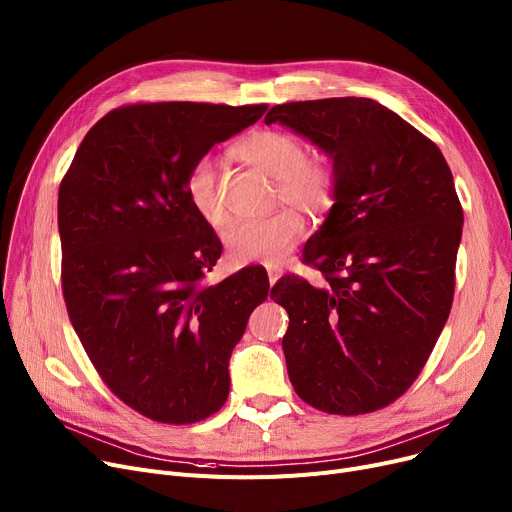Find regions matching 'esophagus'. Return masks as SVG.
Here are the masks:
<instances>
[{"label":"esophagus","mask_w":512,"mask_h":512,"mask_svg":"<svg viewBox=\"0 0 512 512\" xmlns=\"http://www.w3.org/2000/svg\"><path fill=\"white\" fill-rule=\"evenodd\" d=\"M265 270H267V278H270V284H276V280L282 274V267L280 265H272V263H265Z\"/></svg>","instance_id":"obj_1"}]
</instances>
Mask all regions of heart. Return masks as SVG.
<instances>
[{
	"label": "heart",
	"instance_id": "b5f03b06",
	"mask_svg": "<svg viewBox=\"0 0 512 512\" xmlns=\"http://www.w3.org/2000/svg\"><path fill=\"white\" fill-rule=\"evenodd\" d=\"M238 159L276 180V199L299 207L311 218L326 215L338 193V172L328 155H305L299 137L280 130H255L236 145ZM186 199L211 228H224L230 213L224 203L213 161L203 157L188 172ZM305 234V218L292 207L263 220L240 224L226 234V255L234 265L278 263Z\"/></svg>",
	"mask_w": 512,
	"mask_h": 512
}]
</instances>
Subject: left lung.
I'll use <instances>...</instances> for the list:
<instances>
[{
  "instance_id": "obj_1",
  "label": "left lung",
  "mask_w": 512,
  "mask_h": 512,
  "mask_svg": "<svg viewBox=\"0 0 512 512\" xmlns=\"http://www.w3.org/2000/svg\"><path fill=\"white\" fill-rule=\"evenodd\" d=\"M280 122L328 153L336 203L307 240L311 286L286 276L272 299L288 311V378L330 415L388 407L417 380L454 297L463 207L436 143L382 103L332 97L274 105Z\"/></svg>"
}]
</instances>
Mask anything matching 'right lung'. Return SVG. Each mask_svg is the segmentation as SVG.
<instances>
[{"label":"right lung","mask_w":512,"mask_h":512,"mask_svg":"<svg viewBox=\"0 0 512 512\" xmlns=\"http://www.w3.org/2000/svg\"><path fill=\"white\" fill-rule=\"evenodd\" d=\"M267 105L134 103L103 116L62 178V290L101 380L159 423H197L228 398V363L267 299L265 270L201 280L222 255L184 184L215 143Z\"/></svg>","instance_id":"obj_1"}]
</instances>
